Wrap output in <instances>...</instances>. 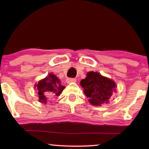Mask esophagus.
<instances>
[{
	"label": "esophagus",
	"mask_w": 149,
	"mask_h": 149,
	"mask_svg": "<svg viewBox=\"0 0 149 149\" xmlns=\"http://www.w3.org/2000/svg\"><path fill=\"white\" fill-rule=\"evenodd\" d=\"M76 79H73V78H68L66 80V82L67 83H75L76 82Z\"/></svg>",
	"instance_id": "obj_1"
}]
</instances>
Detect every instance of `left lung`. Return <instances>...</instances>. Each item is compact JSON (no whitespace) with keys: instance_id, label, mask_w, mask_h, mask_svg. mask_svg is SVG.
I'll list each match as a JSON object with an SVG mask.
<instances>
[{"instance_id":"obj_1","label":"left lung","mask_w":149,"mask_h":149,"mask_svg":"<svg viewBox=\"0 0 149 149\" xmlns=\"http://www.w3.org/2000/svg\"><path fill=\"white\" fill-rule=\"evenodd\" d=\"M80 84L89 103L94 106L109 103L113 93L116 91L114 81L93 71L87 72L86 78L82 79Z\"/></svg>"}]
</instances>
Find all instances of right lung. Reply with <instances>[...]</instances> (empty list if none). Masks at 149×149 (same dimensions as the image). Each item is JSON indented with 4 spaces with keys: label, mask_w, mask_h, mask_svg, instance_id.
<instances>
[{
    "label": "right lung",
    "mask_w": 149,
    "mask_h": 149,
    "mask_svg": "<svg viewBox=\"0 0 149 149\" xmlns=\"http://www.w3.org/2000/svg\"><path fill=\"white\" fill-rule=\"evenodd\" d=\"M39 95L40 102L46 104L48 100L53 97L60 95L65 88L61 85V82L58 77L54 74H49L45 78L38 81L35 85Z\"/></svg>",
    "instance_id": "right-lung-1"
}]
</instances>
